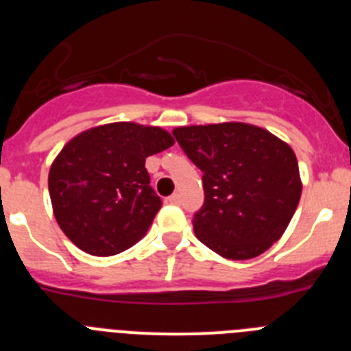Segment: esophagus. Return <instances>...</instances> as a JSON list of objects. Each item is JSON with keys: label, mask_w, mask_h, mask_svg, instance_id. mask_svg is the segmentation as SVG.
<instances>
[{"label": "esophagus", "mask_w": 351, "mask_h": 351, "mask_svg": "<svg viewBox=\"0 0 351 351\" xmlns=\"http://www.w3.org/2000/svg\"><path fill=\"white\" fill-rule=\"evenodd\" d=\"M167 200H169L170 204H173V206H178V204H181V195L173 193V195H170V197L167 198Z\"/></svg>", "instance_id": "1"}]
</instances>
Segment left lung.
Segmentation results:
<instances>
[{"instance_id": "1", "label": "left lung", "mask_w": 351, "mask_h": 351, "mask_svg": "<svg viewBox=\"0 0 351 351\" xmlns=\"http://www.w3.org/2000/svg\"><path fill=\"white\" fill-rule=\"evenodd\" d=\"M202 170L204 206L193 214L198 241L218 255H262L287 230L300 200L299 163L288 144L246 123L172 132Z\"/></svg>"}]
</instances>
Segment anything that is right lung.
Wrapping results in <instances>:
<instances>
[{
	"label": "right lung",
	"mask_w": 351,
	"mask_h": 351,
	"mask_svg": "<svg viewBox=\"0 0 351 351\" xmlns=\"http://www.w3.org/2000/svg\"><path fill=\"white\" fill-rule=\"evenodd\" d=\"M173 145L165 130L112 123L71 138L49 172L58 225L71 243L95 256L137 244L161 209L145 158Z\"/></svg>",
	"instance_id": "add662e5"
}]
</instances>
